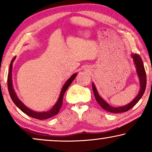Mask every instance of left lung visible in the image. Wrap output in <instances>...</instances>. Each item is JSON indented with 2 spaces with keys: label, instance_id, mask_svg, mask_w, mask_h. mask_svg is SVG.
Listing matches in <instances>:
<instances>
[{
  "label": "left lung",
  "instance_id": "obj_1",
  "mask_svg": "<svg viewBox=\"0 0 152 152\" xmlns=\"http://www.w3.org/2000/svg\"><path fill=\"white\" fill-rule=\"evenodd\" d=\"M131 57L133 59L134 61L135 67H136V73L138 77L139 80V84H140V91H139L138 94L136 95V97L130 103H129L128 104L122 106V107H112V106L109 105L100 95H99L97 90L96 88V86H95L94 83L93 82L92 87H93V93H94L95 99L97 102V103L100 105V107L108 112L110 113H123V112H126L129 111V110L132 109V107H134L137 103L138 102V101L140 100L141 97L144 94L145 88H146V84H147V79H146V72H145V67L143 65L142 60L140 57V55L138 54H131Z\"/></svg>",
  "mask_w": 152,
  "mask_h": 152
}]
</instances>
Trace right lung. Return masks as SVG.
<instances>
[{"mask_svg":"<svg viewBox=\"0 0 152 152\" xmlns=\"http://www.w3.org/2000/svg\"><path fill=\"white\" fill-rule=\"evenodd\" d=\"M15 59H16V57H14L13 59H12L10 65L9 74H8V77H7V87H8V91H9L10 97H11L12 101L14 102V103L15 104L16 107H17L18 109L21 110L23 113L27 114L28 115L30 116V117H32L33 118H36V119H38V120H45V119H48V118L53 117V116H55L57 115V114H58L62 106V102H63V97H64V93H65L66 91L67 90V88L69 87L70 85L71 84L72 81L74 80V79L75 78V77L77 76V73L73 74L67 81H66L65 84H64L63 87H62L61 93H60L59 97V98H58L57 102H56L55 104L53 106V107L50 110V111H43V112L34 111L32 109H29L28 107H27L19 99H18V96L16 94L15 91H14V89L13 84H12V65H13V62L14 61Z\"/></svg>","mask_w":152,"mask_h":152,"instance_id":"right-lung-1","label":"right lung"}]
</instances>
